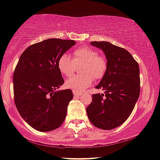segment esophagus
I'll return each mask as SVG.
<instances>
[{"label":"esophagus","instance_id":"34e87169","mask_svg":"<svg viewBox=\"0 0 160 160\" xmlns=\"http://www.w3.org/2000/svg\"><path fill=\"white\" fill-rule=\"evenodd\" d=\"M72 92H73V95H74V96H81V95H82V92H81L75 91V90H73V91H72Z\"/></svg>","mask_w":160,"mask_h":160}]
</instances>
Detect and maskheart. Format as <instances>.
Here are the masks:
<instances>
[{
  "label": "heart",
  "mask_w": 160,
  "mask_h": 160,
  "mask_svg": "<svg viewBox=\"0 0 160 160\" xmlns=\"http://www.w3.org/2000/svg\"><path fill=\"white\" fill-rule=\"evenodd\" d=\"M83 65L80 76H75L67 80L65 85L75 91H82L91 85L96 79L103 78L108 70V61L103 56L98 55L95 49L90 47H82L73 51V59L64 53L59 57L58 68L61 73L70 77L76 71V66Z\"/></svg>",
  "instance_id": "b5f03b06"
}]
</instances>
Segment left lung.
<instances>
[{"mask_svg": "<svg viewBox=\"0 0 160 160\" xmlns=\"http://www.w3.org/2000/svg\"><path fill=\"white\" fill-rule=\"evenodd\" d=\"M101 49L108 61V70L96 89L105 94H93L87 108L90 121L96 128L111 130L122 125L131 115L140 93L139 68L124 48L108 41H91Z\"/></svg>", "mask_w": 160, "mask_h": 160, "instance_id": "obj_1", "label": "left lung"}]
</instances>
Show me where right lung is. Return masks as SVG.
I'll list each match as a JSON object with an SVG mask.
<instances>
[{
  "label": "right lung",
  "mask_w": 160,
  "mask_h": 160,
  "mask_svg": "<svg viewBox=\"0 0 160 160\" xmlns=\"http://www.w3.org/2000/svg\"><path fill=\"white\" fill-rule=\"evenodd\" d=\"M76 44L73 40L47 39L23 51L13 74L14 101L20 115L31 127L48 132L60 127L73 98L70 89L58 90L64 78L59 57Z\"/></svg>",
  "instance_id": "1"
}]
</instances>
